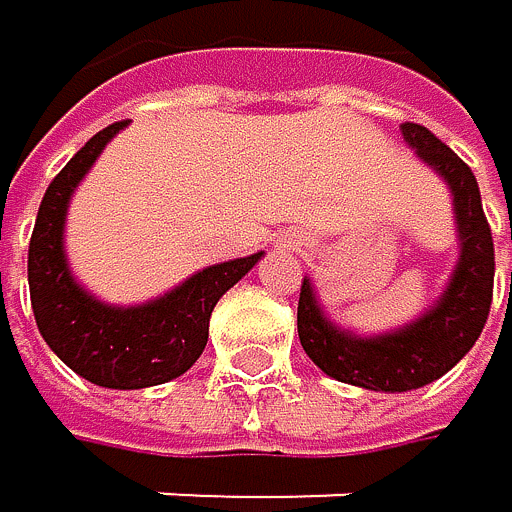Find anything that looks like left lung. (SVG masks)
<instances>
[{"instance_id": "obj_1", "label": "left lung", "mask_w": 512, "mask_h": 512, "mask_svg": "<svg viewBox=\"0 0 512 512\" xmlns=\"http://www.w3.org/2000/svg\"><path fill=\"white\" fill-rule=\"evenodd\" d=\"M402 137L442 174L455 196L461 261L442 301L402 331L384 338H353L319 313L307 279L298 298V338L307 356L334 381L384 393L418 390L455 368L479 341L495 288V242L470 165L418 122H405Z\"/></svg>"}]
</instances>
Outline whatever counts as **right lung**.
Returning <instances> with one entry per match:
<instances>
[{
	"instance_id": "right-lung-1",
	"label": "right lung",
	"mask_w": 512,
	"mask_h": 512,
	"mask_svg": "<svg viewBox=\"0 0 512 512\" xmlns=\"http://www.w3.org/2000/svg\"><path fill=\"white\" fill-rule=\"evenodd\" d=\"M122 125L113 122L97 131L48 184L30 236L27 276L33 316L45 344L97 387L141 390L184 375L202 356L214 304L261 261V251L208 267L144 307H107L82 291L67 270L61 242L67 202Z\"/></svg>"
}]
</instances>
